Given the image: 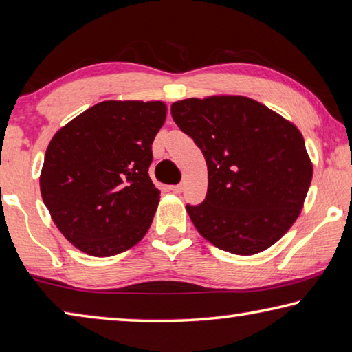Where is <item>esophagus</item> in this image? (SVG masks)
<instances>
[{
  "instance_id": "obj_1",
  "label": "esophagus",
  "mask_w": 352,
  "mask_h": 352,
  "mask_svg": "<svg viewBox=\"0 0 352 352\" xmlns=\"http://www.w3.org/2000/svg\"><path fill=\"white\" fill-rule=\"evenodd\" d=\"M170 190H171L173 193H177V195H179V193H182L184 186H182V184H177V186H171V187H170Z\"/></svg>"
}]
</instances>
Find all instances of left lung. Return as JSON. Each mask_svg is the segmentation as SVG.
<instances>
[{
    "instance_id": "left-lung-1",
    "label": "left lung",
    "mask_w": 352,
    "mask_h": 352,
    "mask_svg": "<svg viewBox=\"0 0 352 352\" xmlns=\"http://www.w3.org/2000/svg\"><path fill=\"white\" fill-rule=\"evenodd\" d=\"M171 116L207 162L206 199L187 206L196 230L235 255L278 241L300 217L312 181L300 129L244 96L186 98L171 104Z\"/></svg>"
}]
</instances>
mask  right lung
Masks as SVG:
<instances>
[{"mask_svg": "<svg viewBox=\"0 0 352 352\" xmlns=\"http://www.w3.org/2000/svg\"><path fill=\"white\" fill-rule=\"evenodd\" d=\"M166 117L164 102L107 100L77 116L49 142L41 198L63 236L91 256L138 244L160 192L148 166Z\"/></svg>", "mask_w": 352, "mask_h": 352, "instance_id": "right-lung-1", "label": "right lung"}]
</instances>
